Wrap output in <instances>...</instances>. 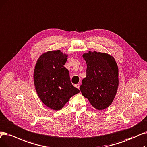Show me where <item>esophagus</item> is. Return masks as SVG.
<instances>
[{
  "mask_svg": "<svg viewBox=\"0 0 147 147\" xmlns=\"http://www.w3.org/2000/svg\"><path fill=\"white\" fill-rule=\"evenodd\" d=\"M74 86H75L76 88H77L78 89H79L80 85H79V84H75V85H74Z\"/></svg>",
  "mask_w": 147,
  "mask_h": 147,
  "instance_id": "34e87169",
  "label": "esophagus"
}]
</instances>
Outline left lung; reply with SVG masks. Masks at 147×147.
<instances>
[{
  "mask_svg": "<svg viewBox=\"0 0 147 147\" xmlns=\"http://www.w3.org/2000/svg\"><path fill=\"white\" fill-rule=\"evenodd\" d=\"M86 76L80 90L97 110L109 107L115 97L119 84L118 68L113 57L106 53L91 52L83 55Z\"/></svg>",
  "mask_w": 147,
  "mask_h": 147,
  "instance_id": "1",
  "label": "left lung"
}]
</instances>
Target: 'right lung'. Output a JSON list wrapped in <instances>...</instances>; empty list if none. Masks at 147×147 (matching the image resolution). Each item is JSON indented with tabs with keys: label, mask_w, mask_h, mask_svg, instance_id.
<instances>
[{
	"label": "right lung",
	"mask_w": 147,
	"mask_h": 147,
	"mask_svg": "<svg viewBox=\"0 0 147 147\" xmlns=\"http://www.w3.org/2000/svg\"><path fill=\"white\" fill-rule=\"evenodd\" d=\"M68 55L59 50L49 51L36 61L34 82L42 103L50 109H61L69 98L80 92L70 81L68 70L64 67Z\"/></svg>",
	"instance_id": "right-lung-1"
}]
</instances>
